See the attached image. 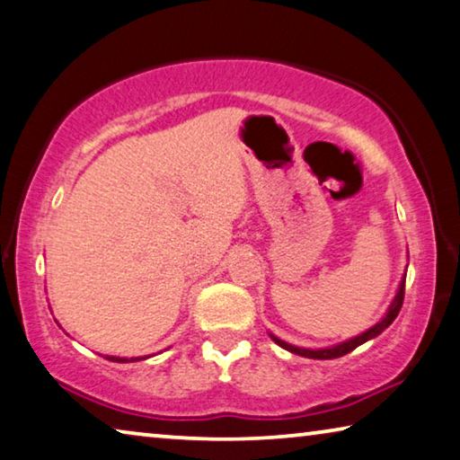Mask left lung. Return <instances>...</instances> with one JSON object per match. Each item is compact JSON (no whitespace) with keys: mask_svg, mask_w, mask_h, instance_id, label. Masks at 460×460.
Returning a JSON list of instances; mask_svg holds the SVG:
<instances>
[{"mask_svg":"<svg viewBox=\"0 0 460 460\" xmlns=\"http://www.w3.org/2000/svg\"><path fill=\"white\" fill-rule=\"evenodd\" d=\"M402 298H405V278H402L401 286H399V292H397V296H394V300H393L391 306H388V313H386V316H385L383 321L374 324V327L366 331V333L353 337V339H348V341H343V343H339V345H333V348H327V349H304V348H296V345H289L286 341H281V339H278L275 335H271V339L279 345V348L292 351V353H296V356L313 358V359L341 358V356H345V353H349V351H353L356 348H359V345L368 341V339H374L376 335L383 333V331L388 327V324H391L394 319H397L399 310L402 306Z\"/></svg>","mask_w":460,"mask_h":460,"instance_id":"left-lung-1","label":"left lung"}]
</instances>
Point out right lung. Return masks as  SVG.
Wrapping results in <instances>:
<instances>
[{
    "label": "right lung",
    "instance_id": "add662e5",
    "mask_svg": "<svg viewBox=\"0 0 460 460\" xmlns=\"http://www.w3.org/2000/svg\"><path fill=\"white\" fill-rule=\"evenodd\" d=\"M107 359H112V362H129V359H127V358H115V356H111ZM133 359H141V358H131V362H133Z\"/></svg>",
    "mask_w": 460,
    "mask_h": 460
}]
</instances>
